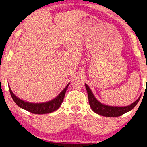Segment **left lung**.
<instances>
[{
	"label": "left lung",
	"instance_id": "8db88e82",
	"mask_svg": "<svg viewBox=\"0 0 147 147\" xmlns=\"http://www.w3.org/2000/svg\"><path fill=\"white\" fill-rule=\"evenodd\" d=\"M86 88L88 92V97L89 104H90V108L92 110L96 113L100 115L105 116V117H119V116L122 115L123 114L129 112L131 110H132L133 108L136 106L138 102L140 101L141 96L135 102L131 104V105L127 106H111L105 105L100 103L95 98V96L92 94V91L88 87V86L86 84H85Z\"/></svg>",
	"mask_w": 147,
	"mask_h": 147
}]
</instances>
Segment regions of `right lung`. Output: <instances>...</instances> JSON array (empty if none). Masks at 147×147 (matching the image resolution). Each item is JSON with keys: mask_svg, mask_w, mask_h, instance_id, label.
<instances>
[{"mask_svg": "<svg viewBox=\"0 0 147 147\" xmlns=\"http://www.w3.org/2000/svg\"><path fill=\"white\" fill-rule=\"evenodd\" d=\"M69 84H68L66 86V87L61 91V92L57 96L56 98L53 99L52 100L50 101V102L41 103V104H34V103H30L21 100V99L18 98L13 93L10 88H9V89L10 94H11V96L14 102L19 107H21V109H25V110L34 114H46L54 112V111H57L60 107V106L61 105V103L63 102L65 92H66L67 89H68Z\"/></svg>", "mask_w": 147, "mask_h": 147, "instance_id": "add662e5", "label": "right lung"}]
</instances>
